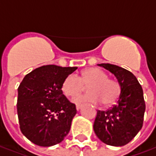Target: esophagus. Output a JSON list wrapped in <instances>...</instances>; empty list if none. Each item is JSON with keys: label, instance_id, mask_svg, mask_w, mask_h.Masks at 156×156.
I'll list each match as a JSON object with an SVG mask.
<instances>
[{"label": "esophagus", "instance_id": "1", "mask_svg": "<svg viewBox=\"0 0 156 156\" xmlns=\"http://www.w3.org/2000/svg\"><path fill=\"white\" fill-rule=\"evenodd\" d=\"M82 106H83V105H76V108H77V110H79V109H80V108H82Z\"/></svg>", "mask_w": 156, "mask_h": 156}]
</instances>
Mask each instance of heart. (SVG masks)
Returning a JSON list of instances; mask_svg holds the SVG:
<instances>
[{"label": "heart", "instance_id": "b5f03b06", "mask_svg": "<svg viewBox=\"0 0 156 156\" xmlns=\"http://www.w3.org/2000/svg\"><path fill=\"white\" fill-rule=\"evenodd\" d=\"M88 86L87 94L78 96L75 103H91L98 105L102 103L105 106H110L117 101L121 92L119 83L97 68H87L82 72L79 77L74 74L66 77L62 84V92L68 98H74Z\"/></svg>", "mask_w": 156, "mask_h": 156}]
</instances>
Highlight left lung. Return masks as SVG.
Segmentation results:
<instances>
[{
    "label": "left lung",
    "instance_id": "left-lung-1",
    "mask_svg": "<svg viewBox=\"0 0 156 156\" xmlns=\"http://www.w3.org/2000/svg\"><path fill=\"white\" fill-rule=\"evenodd\" d=\"M98 65L115 74L121 92L116 105L106 111L98 110L94 129L102 142L123 146L130 142L143 126L145 111L143 89L131 72L109 63Z\"/></svg>",
    "mask_w": 156,
    "mask_h": 156
}]
</instances>
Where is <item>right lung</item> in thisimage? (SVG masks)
I'll use <instances>...</instances> for the list:
<instances>
[{
    "instance_id": "obj_1",
    "label": "right lung",
    "mask_w": 156,
    "mask_h": 156,
    "mask_svg": "<svg viewBox=\"0 0 156 156\" xmlns=\"http://www.w3.org/2000/svg\"><path fill=\"white\" fill-rule=\"evenodd\" d=\"M77 68L41 66L26 75L19 85L16 108L20 129L33 144L55 145L68 134L77 109L62 94V84Z\"/></svg>"
}]
</instances>
